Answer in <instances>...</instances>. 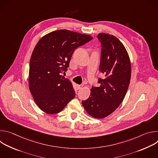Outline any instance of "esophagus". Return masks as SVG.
Wrapping results in <instances>:
<instances>
[{
    "label": "esophagus",
    "instance_id": "obj_1",
    "mask_svg": "<svg viewBox=\"0 0 158 158\" xmlns=\"http://www.w3.org/2000/svg\"><path fill=\"white\" fill-rule=\"evenodd\" d=\"M76 87H77V89H81L83 87V85H77Z\"/></svg>",
    "mask_w": 158,
    "mask_h": 158
}]
</instances>
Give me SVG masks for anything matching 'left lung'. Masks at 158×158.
Segmentation results:
<instances>
[{
	"label": "left lung",
	"mask_w": 158,
	"mask_h": 158,
	"mask_svg": "<svg viewBox=\"0 0 158 158\" xmlns=\"http://www.w3.org/2000/svg\"><path fill=\"white\" fill-rule=\"evenodd\" d=\"M98 37L102 46L99 70L106 78L99 79L100 85L93 87L90 96L82 104L90 116L101 119L123 102L130 82L131 65L125 47L117 37L106 33Z\"/></svg>",
	"instance_id": "1"
}]
</instances>
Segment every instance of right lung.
Listing matches in <instances>:
<instances>
[{"label": "right lung", "mask_w": 158, "mask_h": 158, "mask_svg": "<svg viewBox=\"0 0 158 158\" xmlns=\"http://www.w3.org/2000/svg\"><path fill=\"white\" fill-rule=\"evenodd\" d=\"M93 39L89 35L58 30L43 36L32 52L29 65V87L37 106L47 114L62 111L76 94L67 71L75 49Z\"/></svg>", "instance_id": "obj_1"}]
</instances>
